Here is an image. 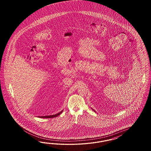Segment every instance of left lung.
Here are the masks:
<instances>
[{
    "label": "left lung",
    "instance_id": "1",
    "mask_svg": "<svg viewBox=\"0 0 151 151\" xmlns=\"http://www.w3.org/2000/svg\"><path fill=\"white\" fill-rule=\"evenodd\" d=\"M93 111H94V110H93Z\"/></svg>",
    "mask_w": 151,
    "mask_h": 151
}]
</instances>
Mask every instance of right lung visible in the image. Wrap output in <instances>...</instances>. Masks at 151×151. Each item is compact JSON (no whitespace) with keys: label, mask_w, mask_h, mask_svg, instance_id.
I'll use <instances>...</instances> for the list:
<instances>
[{"label":"right lung","mask_w":151,"mask_h":151,"mask_svg":"<svg viewBox=\"0 0 151 151\" xmlns=\"http://www.w3.org/2000/svg\"><path fill=\"white\" fill-rule=\"evenodd\" d=\"M63 110H62L61 112H60L59 113L57 114H53V115H50V116H39V117H40V118H44V119H47V118H54L55 117H57L58 116H59L60 114H61L62 112H63Z\"/></svg>","instance_id":"1"}]
</instances>
